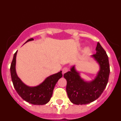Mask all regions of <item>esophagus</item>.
<instances>
[{"label":"esophagus","mask_w":121,"mask_h":121,"mask_svg":"<svg viewBox=\"0 0 121 121\" xmlns=\"http://www.w3.org/2000/svg\"><path fill=\"white\" fill-rule=\"evenodd\" d=\"M68 71V68H67V67H64V68L62 69V73H63V74H64V73H67Z\"/></svg>","instance_id":"obj_1"}]
</instances>
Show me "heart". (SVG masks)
Here are the masks:
<instances>
[{
  "label": "heart",
  "mask_w": 121,
  "mask_h": 121,
  "mask_svg": "<svg viewBox=\"0 0 121 121\" xmlns=\"http://www.w3.org/2000/svg\"><path fill=\"white\" fill-rule=\"evenodd\" d=\"M90 51V48H88V47H86L85 49H84V53H89Z\"/></svg>",
  "instance_id": "1"
}]
</instances>
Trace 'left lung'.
I'll list each match as a JSON object with an SVG mask.
<instances>
[{"mask_svg": "<svg viewBox=\"0 0 121 121\" xmlns=\"http://www.w3.org/2000/svg\"><path fill=\"white\" fill-rule=\"evenodd\" d=\"M96 51V53L91 57L98 63L100 69L95 79L90 82L84 81L74 66L64 74L67 80L66 91L68 98L74 104H87L93 102L101 95L107 85L110 74L108 57L99 42Z\"/></svg>", "mask_w": 121, "mask_h": 121, "instance_id": "1", "label": "left lung"}]
</instances>
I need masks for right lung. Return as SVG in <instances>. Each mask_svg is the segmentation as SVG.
Here are the masks:
<instances>
[{"mask_svg":"<svg viewBox=\"0 0 121 121\" xmlns=\"http://www.w3.org/2000/svg\"><path fill=\"white\" fill-rule=\"evenodd\" d=\"M33 40V38L30 39L25 43ZM17 52V51L14 54L10 67L11 76L15 90L23 100L30 104L33 105L46 104L50 101L53 95L55 85L60 78L62 77V71L47 77L43 82L37 86H28L17 75L16 71Z\"/></svg>","mask_w":121,"mask_h":121,"instance_id":"add662e5","label":"right lung"}]
</instances>
